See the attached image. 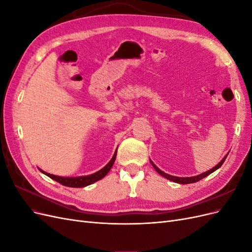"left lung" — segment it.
I'll use <instances>...</instances> for the list:
<instances>
[{"label": "left lung", "instance_id": "left-lung-1", "mask_svg": "<svg viewBox=\"0 0 252 252\" xmlns=\"http://www.w3.org/2000/svg\"><path fill=\"white\" fill-rule=\"evenodd\" d=\"M228 156V155H227ZM227 156L222 159V161H220L216 167H213L212 169H210V170H208V171H206V172H204V173H202V174H199V175H195V177H190V178H179V177H173V175H170V174H167V173H165V172H163L162 170H159L158 167L151 162V164H152V166H154V168L156 169V171L158 173V174H161L162 177H164V178H166L167 180H169V181H172V182H174V183H179V184H191V183H195V182H199L200 180H202V179H204V178H206L207 177V175H209L210 173H212L213 171H216L217 169H219L220 166L223 165V163H224V161L226 159V158H227Z\"/></svg>", "mask_w": 252, "mask_h": 252}]
</instances>
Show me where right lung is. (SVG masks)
<instances>
[{
	"label": "right lung",
	"mask_w": 252,
	"mask_h": 252,
	"mask_svg": "<svg viewBox=\"0 0 252 252\" xmlns=\"http://www.w3.org/2000/svg\"><path fill=\"white\" fill-rule=\"evenodd\" d=\"M116 157H117V151L116 154L113 155L112 158L110 159V162L106 165L104 168H102L101 170H98L97 172L94 173V174H90V175H86V177H78V178H62V177H58V175H53L47 172H44L43 170H41L44 174H46L47 177H49L50 179L55 180L57 182H59L60 184H62L64 186H68V187H85L88 186L90 184H93V183L103 179L106 174L109 172V170L111 169V167L116 161Z\"/></svg>",
	"instance_id": "1"
}]
</instances>
